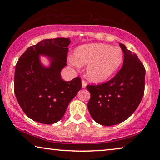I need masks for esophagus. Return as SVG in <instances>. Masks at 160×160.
Masks as SVG:
<instances>
[{
  "mask_svg": "<svg viewBox=\"0 0 160 160\" xmlns=\"http://www.w3.org/2000/svg\"><path fill=\"white\" fill-rule=\"evenodd\" d=\"M82 88H85L87 86V82H85L84 80H82Z\"/></svg>",
  "mask_w": 160,
  "mask_h": 160,
  "instance_id": "34e87169",
  "label": "esophagus"
}]
</instances>
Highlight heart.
I'll return each mask as SVG.
<instances>
[{"label":"heart","instance_id":"b5f03b06","mask_svg":"<svg viewBox=\"0 0 160 160\" xmlns=\"http://www.w3.org/2000/svg\"><path fill=\"white\" fill-rule=\"evenodd\" d=\"M122 52L119 47L103 43L81 46L74 52V65H87V75L95 82L108 78L121 64Z\"/></svg>","mask_w":160,"mask_h":160}]
</instances>
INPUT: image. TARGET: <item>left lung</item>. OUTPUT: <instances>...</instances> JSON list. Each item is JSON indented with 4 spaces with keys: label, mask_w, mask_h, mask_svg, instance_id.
Here are the masks:
<instances>
[{
    "label": "left lung",
    "mask_w": 160,
    "mask_h": 160,
    "mask_svg": "<svg viewBox=\"0 0 160 160\" xmlns=\"http://www.w3.org/2000/svg\"><path fill=\"white\" fill-rule=\"evenodd\" d=\"M124 52L121 69L108 82L87 85L90 92L87 107L98 124L112 126L128 119L139 106L145 89L146 70L135 53L120 43Z\"/></svg>",
    "instance_id": "8db88e82"
}]
</instances>
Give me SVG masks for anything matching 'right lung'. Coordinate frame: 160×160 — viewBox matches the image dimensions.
Returning a JSON list of instances; mask_svg holds the SVG:
<instances>
[{"mask_svg":"<svg viewBox=\"0 0 160 160\" xmlns=\"http://www.w3.org/2000/svg\"><path fill=\"white\" fill-rule=\"evenodd\" d=\"M69 38L46 39L30 47L20 56L15 68L14 89L21 108L28 117L40 123L60 121L68 106L82 89L79 76L65 82L60 71L67 62ZM51 58L43 67L39 54Z\"/></svg>","mask_w":160,"mask_h":160,"instance_id":"1","label":"right lung"}]
</instances>
